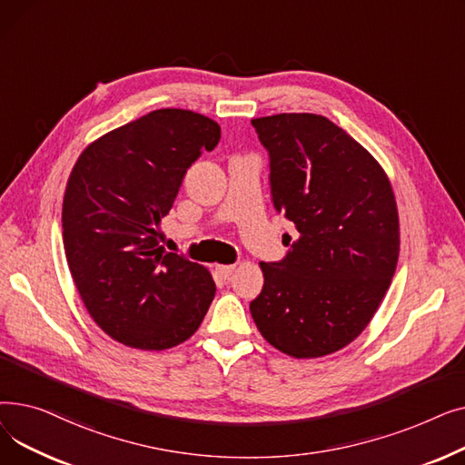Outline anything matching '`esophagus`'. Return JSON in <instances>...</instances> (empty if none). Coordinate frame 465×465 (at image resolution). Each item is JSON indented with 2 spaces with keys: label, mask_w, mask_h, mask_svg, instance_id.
<instances>
[{
  "label": "esophagus",
  "mask_w": 465,
  "mask_h": 465,
  "mask_svg": "<svg viewBox=\"0 0 465 465\" xmlns=\"http://www.w3.org/2000/svg\"><path fill=\"white\" fill-rule=\"evenodd\" d=\"M235 272V265L230 263V265H216V273L223 277V279H230Z\"/></svg>",
  "instance_id": "1"
}]
</instances>
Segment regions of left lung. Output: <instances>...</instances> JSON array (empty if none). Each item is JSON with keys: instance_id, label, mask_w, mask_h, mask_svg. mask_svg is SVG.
Listing matches in <instances>:
<instances>
[{"instance_id": "1", "label": "left lung", "mask_w": 465, "mask_h": 465, "mask_svg": "<svg viewBox=\"0 0 465 465\" xmlns=\"http://www.w3.org/2000/svg\"><path fill=\"white\" fill-rule=\"evenodd\" d=\"M252 126L270 156L273 207L296 237L284 233L282 260L260 263L251 314L281 352L326 356L370 324L394 277V192L375 158L326 116L282 113Z\"/></svg>"}]
</instances>
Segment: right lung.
I'll return each mask as SVG.
<instances>
[{"label":"right lung","mask_w":465,"mask_h":465,"mask_svg":"<svg viewBox=\"0 0 465 465\" xmlns=\"http://www.w3.org/2000/svg\"><path fill=\"white\" fill-rule=\"evenodd\" d=\"M220 141L214 120L158 109L86 146L62 209L64 249L90 316L118 343L177 347L214 298L203 265L165 252L158 226L190 165Z\"/></svg>","instance_id":"obj_1"}]
</instances>
